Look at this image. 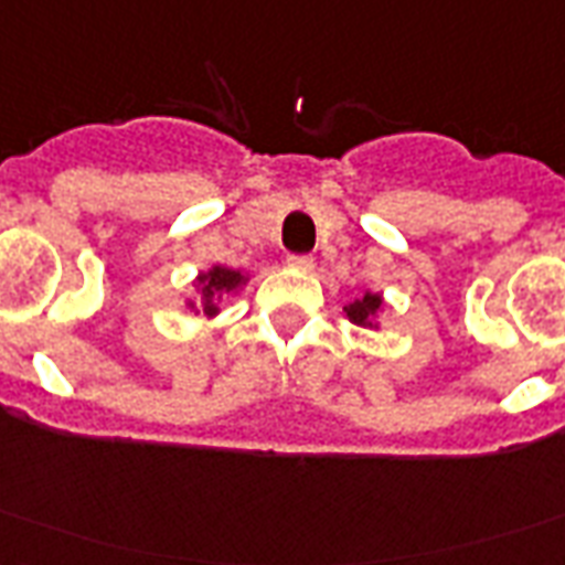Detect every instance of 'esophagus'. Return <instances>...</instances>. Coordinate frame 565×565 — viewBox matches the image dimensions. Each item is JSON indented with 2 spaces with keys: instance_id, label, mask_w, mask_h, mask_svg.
Segmentation results:
<instances>
[{
  "instance_id": "34e87169",
  "label": "esophagus",
  "mask_w": 565,
  "mask_h": 565,
  "mask_svg": "<svg viewBox=\"0 0 565 565\" xmlns=\"http://www.w3.org/2000/svg\"><path fill=\"white\" fill-rule=\"evenodd\" d=\"M286 262L288 267H295V270H312V265H316L312 255H288Z\"/></svg>"
}]
</instances>
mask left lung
<instances>
[{"instance_id":"obj_1","label":"left lung","mask_w":565,"mask_h":565,"mask_svg":"<svg viewBox=\"0 0 565 565\" xmlns=\"http://www.w3.org/2000/svg\"><path fill=\"white\" fill-rule=\"evenodd\" d=\"M382 307V300H379V295H364L361 300H355V303H349V307H343L345 316H349V322L355 324H370V316Z\"/></svg>"}]
</instances>
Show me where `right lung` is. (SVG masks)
Here are the masks:
<instances>
[{"instance_id":"obj_1","label":"right lung","mask_w":565,"mask_h":565,"mask_svg":"<svg viewBox=\"0 0 565 565\" xmlns=\"http://www.w3.org/2000/svg\"><path fill=\"white\" fill-rule=\"evenodd\" d=\"M198 282H201V310L207 316H216V295L234 291L243 282V277L228 267H213L210 274H201Z\"/></svg>"}]
</instances>
